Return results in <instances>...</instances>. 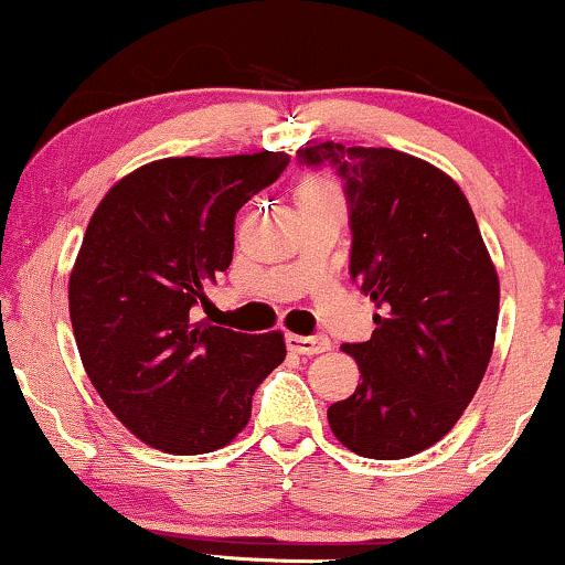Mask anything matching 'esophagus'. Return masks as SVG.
I'll return each instance as SVG.
<instances>
[{"label":"esophagus","mask_w":565,"mask_h":565,"mask_svg":"<svg viewBox=\"0 0 565 565\" xmlns=\"http://www.w3.org/2000/svg\"><path fill=\"white\" fill-rule=\"evenodd\" d=\"M287 343L289 349L295 353H302V356H313V353L330 351V338H324V334H313V338H306V334H289Z\"/></svg>","instance_id":"esophagus-1"}]
</instances>
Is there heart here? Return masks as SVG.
I'll return each mask as SVG.
<instances>
[{
    "instance_id": "heart-1",
    "label": "heart",
    "mask_w": 565,
    "mask_h": 565,
    "mask_svg": "<svg viewBox=\"0 0 565 565\" xmlns=\"http://www.w3.org/2000/svg\"><path fill=\"white\" fill-rule=\"evenodd\" d=\"M300 206H316V203H343V188L330 173H311L297 188Z\"/></svg>"
}]
</instances>
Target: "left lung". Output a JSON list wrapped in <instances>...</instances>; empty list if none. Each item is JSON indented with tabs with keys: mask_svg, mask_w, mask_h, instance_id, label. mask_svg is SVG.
<instances>
[{
	"mask_svg": "<svg viewBox=\"0 0 565 565\" xmlns=\"http://www.w3.org/2000/svg\"><path fill=\"white\" fill-rule=\"evenodd\" d=\"M332 163L351 203V276L377 313L349 399L327 411L330 429L364 458L431 448L480 388L499 321V273L454 177L388 147L321 141L297 150Z\"/></svg>",
	"mask_w": 565,
	"mask_h": 565,
	"instance_id": "left-lung-1",
	"label": "left lung"
}]
</instances>
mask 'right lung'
I'll return each instance as SVG.
<instances>
[{
    "mask_svg": "<svg viewBox=\"0 0 565 565\" xmlns=\"http://www.w3.org/2000/svg\"><path fill=\"white\" fill-rule=\"evenodd\" d=\"M287 152L163 158L111 184L70 273L79 359L115 418L150 448H225L254 388L287 356L284 332L195 321L233 263L235 214L287 169Z\"/></svg>",
    "mask_w": 565,
    "mask_h": 565,
    "instance_id": "right-lung-1",
    "label": "right lung"
}]
</instances>
